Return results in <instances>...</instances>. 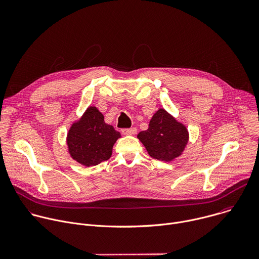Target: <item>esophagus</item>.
<instances>
[{
	"label": "esophagus",
	"instance_id": "obj_1",
	"mask_svg": "<svg viewBox=\"0 0 259 259\" xmlns=\"http://www.w3.org/2000/svg\"><path fill=\"white\" fill-rule=\"evenodd\" d=\"M136 128H124V129H122V133L124 134V135H133V134H135L136 133Z\"/></svg>",
	"mask_w": 259,
	"mask_h": 259
}]
</instances>
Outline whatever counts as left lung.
<instances>
[{"mask_svg": "<svg viewBox=\"0 0 259 259\" xmlns=\"http://www.w3.org/2000/svg\"><path fill=\"white\" fill-rule=\"evenodd\" d=\"M137 137L152 158L172 161L183 152L189 132L186 126L161 108L153 116L149 129L139 132Z\"/></svg>", "mask_w": 259, "mask_h": 259, "instance_id": "obj_1", "label": "left lung"}]
</instances>
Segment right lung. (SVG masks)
I'll list each match as a JSON object with an SVG mask.
<instances>
[{"instance_id":"1","label":"right lung","mask_w":259,"mask_h":259,"mask_svg":"<svg viewBox=\"0 0 259 259\" xmlns=\"http://www.w3.org/2000/svg\"><path fill=\"white\" fill-rule=\"evenodd\" d=\"M120 137V132L104 123L99 110L90 106L67 133L68 152L82 165L94 166L112 157L113 146Z\"/></svg>"}]
</instances>
